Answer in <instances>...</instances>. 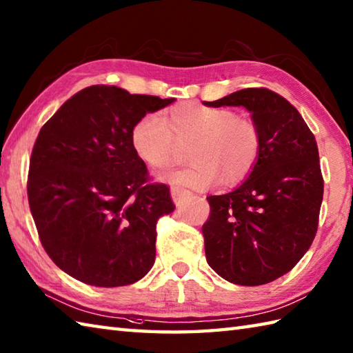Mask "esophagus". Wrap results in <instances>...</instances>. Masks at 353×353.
Segmentation results:
<instances>
[{"instance_id":"1","label":"esophagus","mask_w":353,"mask_h":353,"mask_svg":"<svg viewBox=\"0 0 353 353\" xmlns=\"http://www.w3.org/2000/svg\"><path fill=\"white\" fill-rule=\"evenodd\" d=\"M190 196H191V194L188 191L182 190V188H176V186H172V188H171L172 201H174L177 206L182 205L186 199H190Z\"/></svg>"}]
</instances>
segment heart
I'll return each instance as SVG.
<instances>
[{
  "label": "heart",
  "mask_w": 353,
  "mask_h": 353,
  "mask_svg": "<svg viewBox=\"0 0 353 353\" xmlns=\"http://www.w3.org/2000/svg\"><path fill=\"white\" fill-rule=\"evenodd\" d=\"M186 150L191 163L165 172L161 181L176 188L203 191L219 183L235 185L250 174L261 152V133L252 119L236 117L234 110L182 104L163 118L148 114L139 118L130 132V144L138 159L153 170L176 162L179 148Z\"/></svg>",
  "instance_id": "obj_1"
}]
</instances>
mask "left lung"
<instances>
[{"instance_id":"1","label":"left lung","mask_w":353,"mask_h":353,"mask_svg":"<svg viewBox=\"0 0 353 353\" xmlns=\"http://www.w3.org/2000/svg\"><path fill=\"white\" fill-rule=\"evenodd\" d=\"M208 108L243 106L261 133L258 162L228 194L208 197L203 224L209 267L232 283L254 287L288 273L316 236L323 200L317 142L297 109L265 88H247Z\"/></svg>"}]
</instances>
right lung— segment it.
Listing matches in <instances>:
<instances>
[{
    "instance_id": "right-lung-1",
    "label": "right lung",
    "mask_w": 353,
    "mask_h": 353,
    "mask_svg": "<svg viewBox=\"0 0 353 353\" xmlns=\"http://www.w3.org/2000/svg\"><path fill=\"white\" fill-rule=\"evenodd\" d=\"M174 99L95 85L43 124L28 171V203L54 264L94 287L142 279L156 258V223L174 211L167 185L148 183L130 132Z\"/></svg>"
}]
</instances>
